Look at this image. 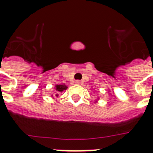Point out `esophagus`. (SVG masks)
Wrapping results in <instances>:
<instances>
[{
	"label": "esophagus",
	"mask_w": 153,
	"mask_h": 153,
	"mask_svg": "<svg viewBox=\"0 0 153 153\" xmlns=\"http://www.w3.org/2000/svg\"><path fill=\"white\" fill-rule=\"evenodd\" d=\"M74 83L76 84V85H81V84H82V82H81V81H79V80H76V81H75V82H74Z\"/></svg>",
	"instance_id": "obj_1"
}]
</instances>
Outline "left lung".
I'll return each mask as SVG.
<instances>
[{
	"label": "left lung",
	"instance_id": "1",
	"mask_svg": "<svg viewBox=\"0 0 153 153\" xmlns=\"http://www.w3.org/2000/svg\"><path fill=\"white\" fill-rule=\"evenodd\" d=\"M98 100H99V97H98V98H97V100H95V102H98Z\"/></svg>",
	"mask_w": 153,
	"mask_h": 153
}]
</instances>
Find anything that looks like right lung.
Segmentation results:
<instances>
[{"instance_id": "obj_1", "label": "right lung", "mask_w": 153, "mask_h": 153, "mask_svg": "<svg viewBox=\"0 0 153 153\" xmlns=\"http://www.w3.org/2000/svg\"><path fill=\"white\" fill-rule=\"evenodd\" d=\"M55 91H56V92L57 93H60V92H62L63 91H66L67 89V86L65 85V84H62V85H59V84H57V85H55ZM51 97H52L53 98H54V97H53V95H51ZM55 97H59V94H55Z\"/></svg>"}]
</instances>
